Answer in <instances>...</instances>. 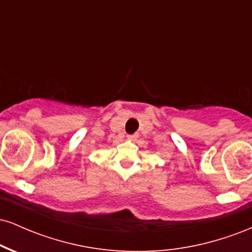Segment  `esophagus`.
Listing matches in <instances>:
<instances>
[{"mask_svg": "<svg viewBox=\"0 0 252 252\" xmlns=\"http://www.w3.org/2000/svg\"><path fill=\"white\" fill-rule=\"evenodd\" d=\"M126 137H128L129 140H131V141H135L136 138H137V135H136V134H131V135H128V136H126Z\"/></svg>", "mask_w": 252, "mask_h": 252, "instance_id": "1", "label": "esophagus"}]
</instances>
